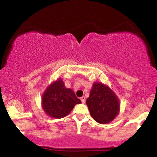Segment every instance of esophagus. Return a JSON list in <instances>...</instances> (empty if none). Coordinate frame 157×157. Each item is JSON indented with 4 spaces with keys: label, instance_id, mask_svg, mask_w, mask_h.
Listing matches in <instances>:
<instances>
[{
    "label": "esophagus",
    "instance_id": "1",
    "mask_svg": "<svg viewBox=\"0 0 157 157\" xmlns=\"http://www.w3.org/2000/svg\"><path fill=\"white\" fill-rule=\"evenodd\" d=\"M81 102H82V103H85V102H86V97H85L84 96L81 97Z\"/></svg>",
    "mask_w": 157,
    "mask_h": 157
}]
</instances>
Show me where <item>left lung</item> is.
Listing matches in <instances>:
<instances>
[{"instance_id": "left-lung-1", "label": "left lung", "mask_w": 157, "mask_h": 157, "mask_svg": "<svg viewBox=\"0 0 157 157\" xmlns=\"http://www.w3.org/2000/svg\"><path fill=\"white\" fill-rule=\"evenodd\" d=\"M86 105L95 121L106 124L114 120L120 111L117 96L109 86L102 82H94L90 91Z\"/></svg>"}]
</instances>
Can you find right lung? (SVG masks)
Wrapping results in <instances>:
<instances>
[{
	"instance_id": "add662e5",
	"label": "right lung",
	"mask_w": 157,
	"mask_h": 157,
	"mask_svg": "<svg viewBox=\"0 0 157 157\" xmlns=\"http://www.w3.org/2000/svg\"><path fill=\"white\" fill-rule=\"evenodd\" d=\"M81 103L72 89L65 87L58 79L48 86L42 97V107L50 117L60 119L69 114L76 104Z\"/></svg>"
}]
</instances>
